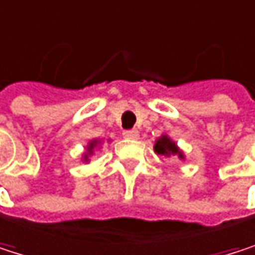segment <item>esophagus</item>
I'll list each match as a JSON object with an SVG mask.
<instances>
[{
    "label": "esophagus",
    "mask_w": 255,
    "mask_h": 255,
    "mask_svg": "<svg viewBox=\"0 0 255 255\" xmlns=\"http://www.w3.org/2000/svg\"><path fill=\"white\" fill-rule=\"evenodd\" d=\"M122 136L125 137V139H131V140H136V139H139V131L137 130H125L124 133H122Z\"/></svg>",
    "instance_id": "1"
}]
</instances>
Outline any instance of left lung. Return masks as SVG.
<instances>
[{
	"instance_id": "obj_1",
	"label": "left lung",
	"mask_w": 255,
	"mask_h": 255,
	"mask_svg": "<svg viewBox=\"0 0 255 255\" xmlns=\"http://www.w3.org/2000/svg\"><path fill=\"white\" fill-rule=\"evenodd\" d=\"M154 151L158 154V155H178L181 160L184 158V154L179 151V148L176 146L175 142H172L167 136H161L160 139H157L155 142V146H154Z\"/></svg>"
}]
</instances>
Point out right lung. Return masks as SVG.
I'll list each match as a JSON object with an SVG mask.
<instances>
[{
	"mask_svg": "<svg viewBox=\"0 0 255 255\" xmlns=\"http://www.w3.org/2000/svg\"><path fill=\"white\" fill-rule=\"evenodd\" d=\"M97 143H98L97 140H92V142L89 143V146H88V154L85 155V161L88 160V155H89V154H92V151H94V148L97 146Z\"/></svg>",
	"mask_w": 255,
	"mask_h": 255,
	"instance_id": "1",
	"label": "right lung"
}]
</instances>
